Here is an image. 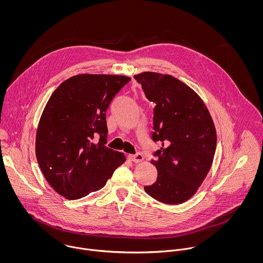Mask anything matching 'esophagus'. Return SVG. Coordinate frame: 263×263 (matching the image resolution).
Listing matches in <instances>:
<instances>
[{
  "mask_svg": "<svg viewBox=\"0 0 263 263\" xmlns=\"http://www.w3.org/2000/svg\"><path fill=\"white\" fill-rule=\"evenodd\" d=\"M128 159L135 163H139L141 161L144 160V156L141 154V153H137L136 155H129L128 156Z\"/></svg>",
  "mask_w": 263,
  "mask_h": 263,
  "instance_id": "34e87169",
  "label": "esophagus"
}]
</instances>
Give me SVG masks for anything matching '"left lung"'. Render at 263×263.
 <instances>
[{"mask_svg": "<svg viewBox=\"0 0 263 263\" xmlns=\"http://www.w3.org/2000/svg\"><path fill=\"white\" fill-rule=\"evenodd\" d=\"M154 108V142L162 147L151 163L157 181L145 191L168 204L188 200L206 177L217 147L213 118L201 98L173 76L144 72L135 76Z\"/></svg>", "mask_w": 263, "mask_h": 263, "instance_id": "1", "label": "left lung"}]
</instances>
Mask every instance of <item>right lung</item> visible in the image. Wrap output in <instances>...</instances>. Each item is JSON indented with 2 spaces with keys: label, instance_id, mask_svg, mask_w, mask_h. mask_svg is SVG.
Returning a JSON list of instances; mask_svg holds the SVG:
<instances>
[{
  "label": "right lung",
  "instance_id": "obj_1",
  "mask_svg": "<svg viewBox=\"0 0 263 263\" xmlns=\"http://www.w3.org/2000/svg\"><path fill=\"white\" fill-rule=\"evenodd\" d=\"M130 81L125 76L83 74L51 94L38 123L35 154L49 183L67 199H79L106 184L125 156L105 147L106 110ZM99 137L97 143L93 139Z\"/></svg>",
  "mask_w": 263,
  "mask_h": 263
}]
</instances>
